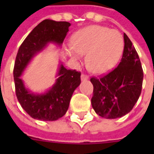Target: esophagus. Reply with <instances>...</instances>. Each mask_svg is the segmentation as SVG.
Listing matches in <instances>:
<instances>
[{
    "instance_id": "obj_1",
    "label": "esophagus",
    "mask_w": 154,
    "mask_h": 154,
    "mask_svg": "<svg viewBox=\"0 0 154 154\" xmlns=\"http://www.w3.org/2000/svg\"><path fill=\"white\" fill-rule=\"evenodd\" d=\"M81 79H82V81L88 80V79H89V77H88L87 75H85V74H82V76H81Z\"/></svg>"
}]
</instances>
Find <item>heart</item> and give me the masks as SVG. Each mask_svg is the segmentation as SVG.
Masks as SVG:
<instances>
[{
  "label": "heart",
  "instance_id": "1",
  "mask_svg": "<svg viewBox=\"0 0 154 154\" xmlns=\"http://www.w3.org/2000/svg\"><path fill=\"white\" fill-rule=\"evenodd\" d=\"M72 45L67 52L72 60L80 61L82 55L87 54L88 69L94 73L101 74L116 66L122 55L125 43L118 30L90 25L74 34Z\"/></svg>",
  "mask_w": 154,
  "mask_h": 154
}]
</instances>
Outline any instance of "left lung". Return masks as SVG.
I'll use <instances>...</instances> for the list:
<instances>
[{
	"label": "left lung",
	"mask_w": 154,
	"mask_h": 154,
	"mask_svg": "<svg viewBox=\"0 0 154 154\" xmlns=\"http://www.w3.org/2000/svg\"><path fill=\"white\" fill-rule=\"evenodd\" d=\"M125 47L118 67L106 76L92 77L91 106L97 115L116 119L130 112L142 90L143 72L139 55L129 37L124 34Z\"/></svg>",
	"instance_id": "8db88e82"
}]
</instances>
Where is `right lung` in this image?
<instances>
[{
	"mask_svg": "<svg viewBox=\"0 0 154 154\" xmlns=\"http://www.w3.org/2000/svg\"><path fill=\"white\" fill-rule=\"evenodd\" d=\"M71 24L67 21L44 20L26 37L19 48L14 67L15 92L22 108L32 118L43 121H54L66 114L72 96L81 84V73L68 70L60 63L57 79L44 92H33L26 87L21 76L33 58L49 44L61 47Z\"/></svg>",
	"mask_w": 154,
	"mask_h": 154,
	"instance_id": "right-lung-1",
	"label": "right lung"
}]
</instances>
